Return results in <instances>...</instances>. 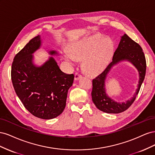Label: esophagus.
I'll use <instances>...</instances> for the list:
<instances>
[{"mask_svg": "<svg viewBox=\"0 0 155 155\" xmlns=\"http://www.w3.org/2000/svg\"><path fill=\"white\" fill-rule=\"evenodd\" d=\"M82 78V76L81 74H79V73H76L75 74V78H74V79L76 81H77V80H79V79L80 78Z\"/></svg>", "mask_w": 155, "mask_h": 155, "instance_id": "obj_1", "label": "esophagus"}]
</instances>
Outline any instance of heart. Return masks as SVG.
<instances>
[{"instance_id":"b5f03b06","label":"heart","mask_w":155,"mask_h":155,"mask_svg":"<svg viewBox=\"0 0 155 155\" xmlns=\"http://www.w3.org/2000/svg\"><path fill=\"white\" fill-rule=\"evenodd\" d=\"M114 53V44L109 39H103L99 35H93L78 41L65 50L64 58L71 64L76 60H83V68L90 75H97L104 71L109 64Z\"/></svg>"}]
</instances>
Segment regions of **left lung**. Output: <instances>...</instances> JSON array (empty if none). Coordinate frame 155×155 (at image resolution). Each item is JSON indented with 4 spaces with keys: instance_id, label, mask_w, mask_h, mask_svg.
I'll list each match as a JSON object with an SVG mask.
<instances>
[{
    "instance_id": "8db88e82",
    "label": "left lung",
    "mask_w": 155,
    "mask_h": 155,
    "mask_svg": "<svg viewBox=\"0 0 155 155\" xmlns=\"http://www.w3.org/2000/svg\"><path fill=\"white\" fill-rule=\"evenodd\" d=\"M121 61H129L137 69L139 81L133 97L125 102H116L106 93L105 80L107 74L114 65ZM146 71V61L142 48L127 35L121 37L120 43L112 58V61L99 76L92 80V101L98 109L109 114H118L126 110L133 104L144 80Z\"/></svg>"
}]
</instances>
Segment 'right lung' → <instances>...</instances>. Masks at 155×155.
Returning a JSON list of instances; mask_svg holds the SVG:
<instances>
[{
  "mask_svg": "<svg viewBox=\"0 0 155 155\" xmlns=\"http://www.w3.org/2000/svg\"><path fill=\"white\" fill-rule=\"evenodd\" d=\"M41 45V36L37 35L15 56L12 66V81L26 109L37 118L50 120L63 112L74 76L63 72L53 57L41 66L35 64L33 54ZM48 52L50 55H59L55 50Z\"/></svg>",
  "mask_w": 155,
  "mask_h": 155,
  "instance_id": "1",
  "label": "right lung"
}]
</instances>
